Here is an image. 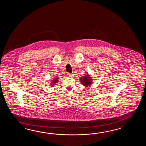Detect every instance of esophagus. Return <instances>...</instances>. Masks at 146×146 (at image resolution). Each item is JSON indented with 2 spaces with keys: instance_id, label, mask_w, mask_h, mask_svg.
Here are the masks:
<instances>
[{
  "instance_id": "1",
  "label": "esophagus",
  "mask_w": 146,
  "mask_h": 146,
  "mask_svg": "<svg viewBox=\"0 0 146 146\" xmlns=\"http://www.w3.org/2000/svg\"><path fill=\"white\" fill-rule=\"evenodd\" d=\"M72 76H73L72 74H70V73H68V74H67V76H68V77H72Z\"/></svg>"
}]
</instances>
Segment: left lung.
<instances>
[{
	"instance_id": "obj_1",
	"label": "left lung",
	"mask_w": 146,
	"mask_h": 146,
	"mask_svg": "<svg viewBox=\"0 0 146 146\" xmlns=\"http://www.w3.org/2000/svg\"><path fill=\"white\" fill-rule=\"evenodd\" d=\"M80 80L81 84H82V85L85 87H88L90 86L93 81L92 78L89 74L84 76L82 77L81 78Z\"/></svg>"
}]
</instances>
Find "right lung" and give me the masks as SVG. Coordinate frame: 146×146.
<instances>
[{"instance_id":"add662e5","label":"right lung","mask_w":146,"mask_h":146,"mask_svg":"<svg viewBox=\"0 0 146 146\" xmlns=\"http://www.w3.org/2000/svg\"><path fill=\"white\" fill-rule=\"evenodd\" d=\"M58 79L59 78L58 77H55V78H54V79H52L53 80H52L51 84H50V86L51 87H54V85H55L56 83H57V81L58 80Z\"/></svg>"}]
</instances>
